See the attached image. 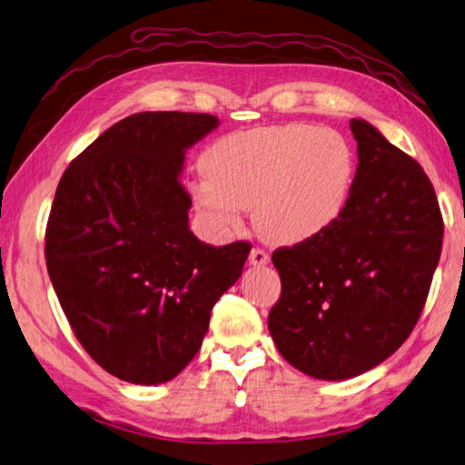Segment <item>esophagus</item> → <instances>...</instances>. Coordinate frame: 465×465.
<instances>
[{"instance_id": "1", "label": "esophagus", "mask_w": 465, "mask_h": 465, "mask_svg": "<svg viewBox=\"0 0 465 465\" xmlns=\"http://www.w3.org/2000/svg\"><path fill=\"white\" fill-rule=\"evenodd\" d=\"M269 255L262 249H252L251 255H249V262L252 267H265L269 262Z\"/></svg>"}]
</instances>
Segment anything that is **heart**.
Instances as JSON below:
<instances>
[{
  "instance_id": "1",
  "label": "heart",
  "mask_w": 465,
  "mask_h": 465,
  "mask_svg": "<svg viewBox=\"0 0 465 465\" xmlns=\"http://www.w3.org/2000/svg\"><path fill=\"white\" fill-rule=\"evenodd\" d=\"M203 172L190 196L214 231H239L242 208H252L265 239L300 244L338 223L352 194L356 157L334 129L285 124L218 139Z\"/></svg>"
}]
</instances>
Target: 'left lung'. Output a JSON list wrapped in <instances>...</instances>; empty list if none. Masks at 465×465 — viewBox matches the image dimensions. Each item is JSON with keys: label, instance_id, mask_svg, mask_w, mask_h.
<instances>
[{"label": "left lung", "instance_id": "left-lung-1", "mask_svg": "<svg viewBox=\"0 0 465 465\" xmlns=\"http://www.w3.org/2000/svg\"><path fill=\"white\" fill-rule=\"evenodd\" d=\"M358 168L334 226L273 265L282 297L269 334L293 369L346 381L395 354L413 331L441 255L443 221L421 165L364 119L350 121Z\"/></svg>", "mask_w": 465, "mask_h": 465}]
</instances>
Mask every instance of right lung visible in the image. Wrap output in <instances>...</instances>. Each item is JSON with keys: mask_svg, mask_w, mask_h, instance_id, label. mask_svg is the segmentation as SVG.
Instances as JSON below:
<instances>
[{"mask_svg": "<svg viewBox=\"0 0 465 465\" xmlns=\"http://www.w3.org/2000/svg\"><path fill=\"white\" fill-rule=\"evenodd\" d=\"M218 125L206 113H135L96 137L56 188L52 287L83 348L121 381L153 387L186 369L251 252L190 231L183 162Z\"/></svg>", "mask_w": 465, "mask_h": 465, "instance_id": "obj_1", "label": "right lung"}]
</instances>
